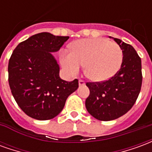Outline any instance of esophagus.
Returning a JSON list of instances; mask_svg holds the SVG:
<instances>
[{
	"label": "esophagus",
	"instance_id": "obj_1",
	"mask_svg": "<svg viewBox=\"0 0 152 152\" xmlns=\"http://www.w3.org/2000/svg\"><path fill=\"white\" fill-rule=\"evenodd\" d=\"M78 83H79V86H82L86 85V82H85L84 80H79Z\"/></svg>",
	"mask_w": 152,
	"mask_h": 152
}]
</instances>
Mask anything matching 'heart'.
I'll use <instances>...</instances> for the list:
<instances>
[{"instance_id":"1","label":"heart","mask_w":152,"mask_h":152,"mask_svg":"<svg viewBox=\"0 0 152 152\" xmlns=\"http://www.w3.org/2000/svg\"><path fill=\"white\" fill-rule=\"evenodd\" d=\"M72 52L63 51L60 56L62 66L70 75H77L86 65L88 78L96 82L110 79L120 70L123 51L117 44L105 38L80 39L71 45Z\"/></svg>"}]
</instances>
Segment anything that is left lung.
<instances>
[{
    "instance_id": "obj_1",
    "label": "left lung",
    "mask_w": 152,
    "mask_h": 152,
    "mask_svg": "<svg viewBox=\"0 0 152 152\" xmlns=\"http://www.w3.org/2000/svg\"><path fill=\"white\" fill-rule=\"evenodd\" d=\"M123 51L121 69L103 82L87 83L89 95L86 100L87 111L102 121L115 120L127 113L136 102L142 86V62L134 48L120 39L110 37Z\"/></svg>"
}]
</instances>
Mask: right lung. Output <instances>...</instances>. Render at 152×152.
I'll return each mask as SVG.
<instances>
[{"instance_id": "right-lung-1", "label": "right lung", "mask_w": 152, "mask_h": 152, "mask_svg": "<svg viewBox=\"0 0 152 152\" xmlns=\"http://www.w3.org/2000/svg\"><path fill=\"white\" fill-rule=\"evenodd\" d=\"M68 39L40 32L18 44L13 51L8 65L9 85L16 102L28 116L38 121L53 119L78 89V80L68 82L60 78L59 65L52 53Z\"/></svg>"}]
</instances>
